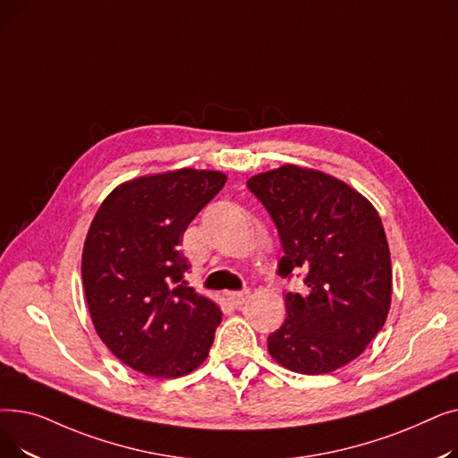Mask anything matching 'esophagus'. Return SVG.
Segmentation results:
<instances>
[{"mask_svg": "<svg viewBox=\"0 0 458 458\" xmlns=\"http://www.w3.org/2000/svg\"><path fill=\"white\" fill-rule=\"evenodd\" d=\"M249 292H233V293H228V301L235 306H242L247 299H249Z\"/></svg>", "mask_w": 458, "mask_h": 458, "instance_id": "esophagus-1", "label": "esophagus"}]
</instances>
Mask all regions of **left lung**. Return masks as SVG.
Instances as JSON below:
<instances>
[{
    "label": "left lung",
    "instance_id": "obj_1",
    "mask_svg": "<svg viewBox=\"0 0 458 458\" xmlns=\"http://www.w3.org/2000/svg\"><path fill=\"white\" fill-rule=\"evenodd\" d=\"M278 228V273L304 271V293H287L284 325L267 338L276 364L325 375L352 362L386 323L392 258L378 211L327 173L282 165L247 182Z\"/></svg>",
    "mask_w": 458,
    "mask_h": 458
}]
</instances>
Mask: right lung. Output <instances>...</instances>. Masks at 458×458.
I'll return each instance as SVG.
<instances>
[{
  "instance_id": "right-lung-1",
  "label": "right lung",
  "mask_w": 458,
  "mask_h": 458,
  "mask_svg": "<svg viewBox=\"0 0 458 458\" xmlns=\"http://www.w3.org/2000/svg\"><path fill=\"white\" fill-rule=\"evenodd\" d=\"M226 183L221 171L176 168L116 185L85 237L81 278L92 325L128 368L178 378L204 364L223 311L183 280L180 245Z\"/></svg>"
}]
</instances>
